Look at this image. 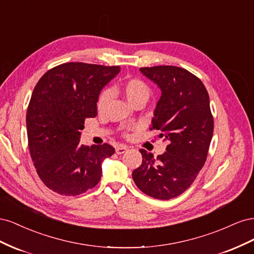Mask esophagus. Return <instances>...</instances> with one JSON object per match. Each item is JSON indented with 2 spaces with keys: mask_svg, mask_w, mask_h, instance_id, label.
I'll use <instances>...</instances> for the list:
<instances>
[{
  "mask_svg": "<svg viewBox=\"0 0 254 254\" xmlns=\"http://www.w3.org/2000/svg\"><path fill=\"white\" fill-rule=\"evenodd\" d=\"M128 150V147L126 146H119V147L115 148V152L118 153V155H123V153L126 152Z\"/></svg>",
  "mask_w": 254,
  "mask_h": 254,
  "instance_id": "obj_1",
  "label": "esophagus"
}]
</instances>
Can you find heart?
Returning <instances> with one entry per match:
<instances>
[{
    "instance_id": "obj_1",
    "label": "heart",
    "mask_w": 254,
    "mask_h": 254,
    "mask_svg": "<svg viewBox=\"0 0 254 254\" xmlns=\"http://www.w3.org/2000/svg\"><path fill=\"white\" fill-rule=\"evenodd\" d=\"M119 92L126 99V102L130 106H134L136 104H146L150 96V89L144 81L141 79L132 78L126 80L124 83L119 87ZM110 99V94L108 91H104L99 96L97 107L98 110H103L108 104Z\"/></svg>"
}]
</instances>
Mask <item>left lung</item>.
<instances>
[{
	"instance_id": "8db88e82",
	"label": "left lung",
	"mask_w": 254,
	"mask_h": 254,
	"mask_svg": "<svg viewBox=\"0 0 254 254\" xmlns=\"http://www.w3.org/2000/svg\"><path fill=\"white\" fill-rule=\"evenodd\" d=\"M140 71L161 90L150 130H159V137L168 145L157 158L140 149L142 164L132 178L146 195L167 200L184 193L205 163L214 129L210 98L202 81L182 67L158 65Z\"/></svg>"
}]
</instances>
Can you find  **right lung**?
Masks as SVG:
<instances>
[{
  "instance_id": "add662e5",
  "label": "right lung",
  "mask_w": 254,
  "mask_h": 254,
  "mask_svg": "<svg viewBox=\"0 0 254 254\" xmlns=\"http://www.w3.org/2000/svg\"><path fill=\"white\" fill-rule=\"evenodd\" d=\"M120 71V66L67 63L36 84L26 114L28 148L38 176L55 193L77 196L101 179L103 161L114 148L82 145L80 130L84 119L96 117L99 93Z\"/></svg>"
}]
</instances>
